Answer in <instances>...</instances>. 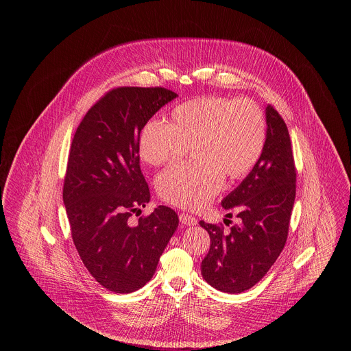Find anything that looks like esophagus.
<instances>
[{
    "instance_id": "34e87169",
    "label": "esophagus",
    "mask_w": 351,
    "mask_h": 351,
    "mask_svg": "<svg viewBox=\"0 0 351 351\" xmlns=\"http://www.w3.org/2000/svg\"><path fill=\"white\" fill-rule=\"evenodd\" d=\"M179 219H180V222H182L183 225H187V226H193V225L197 223V219H195L194 217L189 215V214H180V215H179Z\"/></svg>"
}]
</instances>
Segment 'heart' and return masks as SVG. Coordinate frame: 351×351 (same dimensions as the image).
Masks as SVG:
<instances>
[{
  "mask_svg": "<svg viewBox=\"0 0 351 351\" xmlns=\"http://www.w3.org/2000/svg\"><path fill=\"white\" fill-rule=\"evenodd\" d=\"M265 140V117L252 99L203 95L176 106L168 125L148 122L138 136V154L158 167L182 158L190 147L194 161L164 171L157 191L172 206L199 210L222 190L223 176L241 179L256 167Z\"/></svg>",
  "mask_w": 351,
  "mask_h": 351,
  "instance_id": "1",
  "label": "heart"
}]
</instances>
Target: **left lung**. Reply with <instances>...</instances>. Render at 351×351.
<instances>
[{
	"instance_id": "left-lung-1",
	"label": "left lung",
	"mask_w": 351,
	"mask_h": 351,
	"mask_svg": "<svg viewBox=\"0 0 351 351\" xmlns=\"http://www.w3.org/2000/svg\"><path fill=\"white\" fill-rule=\"evenodd\" d=\"M267 125L265 147L258 162L222 199V207L236 211L240 223L223 232L222 223L199 221L211 239L202 275L225 293H241L258 283L287 240L295 198L294 157L287 126L271 104L267 107Z\"/></svg>"
}]
</instances>
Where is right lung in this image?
Masks as SVG:
<instances>
[{
  "label": "right lung",
  "instance_id": "obj_1",
  "mask_svg": "<svg viewBox=\"0 0 351 351\" xmlns=\"http://www.w3.org/2000/svg\"><path fill=\"white\" fill-rule=\"evenodd\" d=\"M176 97L165 87L112 88L87 111L71 144L62 198L72 239L91 276L115 293L136 291L153 278L179 225L167 206L130 221L149 202L140 132Z\"/></svg>",
  "mask_w": 351,
  "mask_h": 351
}]
</instances>
